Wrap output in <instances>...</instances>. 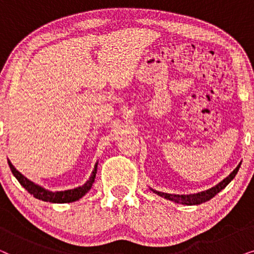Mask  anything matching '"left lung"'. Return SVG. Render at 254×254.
<instances>
[{
	"label": "left lung",
	"instance_id": "8db88e82",
	"mask_svg": "<svg viewBox=\"0 0 254 254\" xmlns=\"http://www.w3.org/2000/svg\"><path fill=\"white\" fill-rule=\"evenodd\" d=\"M241 164H242V163H239L237 168H236L234 171H232L230 175L227 177V178L222 180L221 183H218L216 186L211 187V189L207 190H203V192H200V193H196V194H190V195H176V194H168V193H163V192H157V190H154V192L157 194V195L162 196V197H165V199L175 201V202H180L183 204H189V206H192V204L203 203V202H206V201L210 200L211 197H214L218 192H221L222 190L225 189V186H227L228 184L235 178L236 175H237L238 170H239V168H241Z\"/></svg>",
	"mask_w": 254,
	"mask_h": 254
}]
</instances>
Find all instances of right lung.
Masks as SVG:
<instances>
[{"mask_svg": "<svg viewBox=\"0 0 254 254\" xmlns=\"http://www.w3.org/2000/svg\"><path fill=\"white\" fill-rule=\"evenodd\" d=\"M8 164L10 166V170H11L12 175L16 177V179L18 180L20 185H22L24 189L31 194V195H33L34 197H37V199L39 200L46 201V202H53V203H68V202H74V201H77L81 199V197L84 196L85 194L89 192V190L91 189L92 184L95 182L96 173H97V163H96L91 177H90L88 182H86L83 186L76 187L74 190H61V192H51V190H45L39 185H36V184L27 179L26 177H24L19 171H17L15 166L11 164V162L10 161H8Z\"/></svg>", "mask_w": 254, "mask_h": 254, "instance_id": "obj_1", "label": "right lung"}]
</instances>
